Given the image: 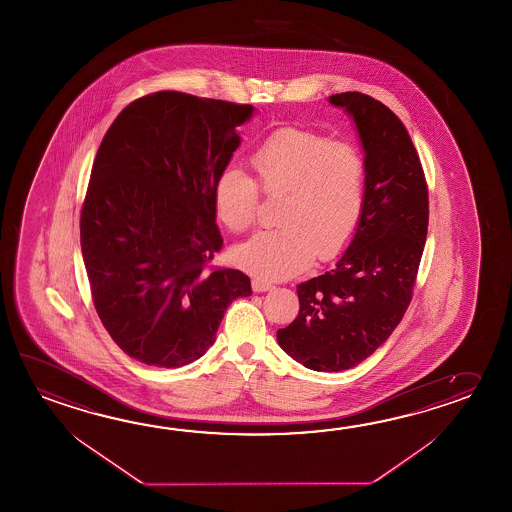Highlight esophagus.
<instances>
[{
	"label": "esophagus",
	"instance_id": "esophagus-1",
	"mask_svg": "<svg viewBox=\"0 0 512 512\" xmlns=\"http://www.w3.org/2000/svg\"><path fill=\"white\" fill-rule=\"evenodd\" d=\"M251 288H253V292H268V290H272L273 286L270 282L253 279L251 281Z\"/></svg>",
	"mask_w": 512,
	"mask_h": 512
}]
</instances>
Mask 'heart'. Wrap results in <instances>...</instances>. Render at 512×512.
<instances>
[{
    "label": "heart",
    "instance_id": "obj_1",
    "mask_svg": "<svg viewBox=\"0 0 512 512\" xmlns=\"http://www.w3.org/2000/svg\"><path fill=\"white\" fill-rule=\"evenodd\" d=\"M250 160L257 182L235 166L217 178V217L231 233L250 230L262 191L266 197H282L277 215L281 228L261 231L239 246V266L277 281L306 270L313 255L330 261L345 250L365 211L366 160L359 147L284 127L268 136Z\"/></svg>",
    "mask_w": 512,
    "mask_h": 512
}]
</instances>
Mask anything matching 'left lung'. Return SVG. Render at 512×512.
Segmentation results:
<instances>
[{
	"mask_svg": "<svg viewBox=\"0 0 512 512\" xmlns=\"http://www.w3.org/2000/svg\"><path fill=\"white\" fill-rule=\"evenodd\" d=\"M354 116L366 160L365 211L334 270L297 286L299 313L277 332L282 350L317 372L376 352L414 295L428 230V186L399 116L368 94H332Z\"/></svg>",
	"mask_w": 512,
	"mask_h": 512,
	"instance_id": "left-lung-1",
	"label": "left lung"
}]
</instances>
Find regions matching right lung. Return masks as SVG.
<instances>
[{"label": "right lung", "mask_w": 512, "mask_h": 512, "mask_svg": "<svg viewBox=\"0 0 512 512\" xmlns=\"http://www.w3.org/2000/svg\"><path fill=\"white\" fill-rule=\"evenodd\" d=\"M251 111L158 91L127 105L98 147L80 215L85 270L105 330L144 365L193 363L231 301L251 295L248 275L211 264L213 189Z\"/></svg>", "instance_id": "right-lung-1"}]
</instances>
